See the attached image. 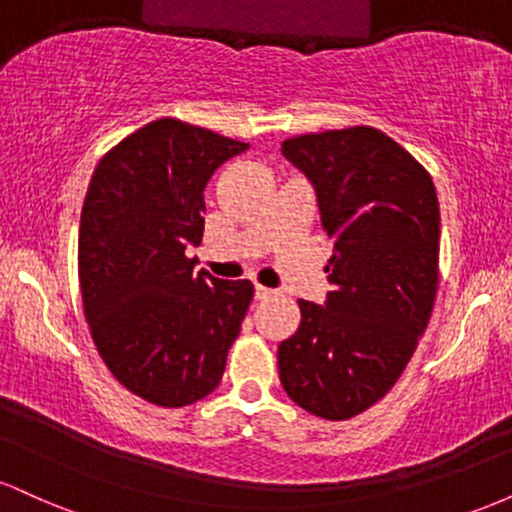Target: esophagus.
<instances>
[{
  "instance_id": "34e87169",
  "label": "esophagus",
  "mask_w": 512,
  "mask_h": 512,
  "mask_svg": "<svg viewBox=\"0 0 512 512\" xmlns=\"http://www.w3.org/2000/svg\"><path fill=\"white\" fill-rule=\"evenodd\" d=\"M272 296H274V291L267 289V286H260V284L255 286V298H257V301H267V298H272Z\"/></svg>"
}]
</instances>
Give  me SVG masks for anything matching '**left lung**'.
<instances>
[{
  "mask_svg": "<svg viewBox=\"0 0 512 512\" xmlns=\"http://www.w3.org/2000/svg\"><path fill=\"white\" fill-rule=\"evenodd\" d=\"M313 182L334 252L325 305L298 301L279 344V380L298 407L344 421L383 399L407 368L438 289L440 209L428 170L375 127L281 144Z\"/></svg>",
  "mask_w": 512,
  "mask_h": 512,
  "instance_id": "8db88e82",
  "label": "left lung"
}]
</instances>
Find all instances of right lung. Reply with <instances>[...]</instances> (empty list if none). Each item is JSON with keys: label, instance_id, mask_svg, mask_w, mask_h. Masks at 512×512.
<instances>
[{"label": "right lung", "instance_id": "1", "mask_svg": "<svg viewBox=\"0 0 512 512\" xmlns=\"http://www.w3.org/2000/svg\"><path fill=\"white\" fill-rule=\"evenodd\" d=\"M248 144L163 117L101 158L79 226V284L93 344L146 402L185 407L214 392L252 284L195 274L204 187Z\"/></svg>", "mask_w": 512, "mask_h": 512}]
</instances>
